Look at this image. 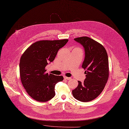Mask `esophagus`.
Here are the masks:
<instances>
[{"label": "esophagus", "instance_id": "obj_1", "mask_svg": "<svg viewBox=\"0 0 129 129\" xmlns=\"http://www.w3.org/2000/svg\"><path fill=\"white\" fill-rule=\"evenodd\" d=\"M64 78L65 79H66V80H70V79H71V77H66V76H64Z\"/></svg>", "mask_w": 129, "mask_h": 129}]
</instances>
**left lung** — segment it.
I'll return each mask as SVG.
<instances>
[{"label":"left lung","instance_id":"left-lung-1","mask_svg":"<svg viewBox=\"0 0 129 129\" xmlns=\"http://www.w3.org/2000/svg\"><path fill=\"white\" fill-rule=\"evenodd\" d=\"M74 40L85 50L82 67L86 77L83 83L78 81V86L72 90L74 97L82 102L97 98L103 91L109 77V62L107 51L103 45L87 37Z\"/></svg>","mask_w":129,"mask_h":129}]
</instances>
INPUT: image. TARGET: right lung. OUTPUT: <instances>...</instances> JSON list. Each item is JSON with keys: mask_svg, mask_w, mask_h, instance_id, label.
<instances>
[{"mask_svg": "<svg viewBox=\"0 0 129 129\" xmlns=\"http://www.w3.org/2000/svg\"><path fill=\"white\" fill-rule=\"evenodd\" d=\"M69 40H42L31 45L20 60L22 84L29 95L40 102H46L55 96L56 84L63 80L62 76L46 73L45 67L55 59L58 51Z\"/></svg>", "mask_w": 129, "mask_h": 129, "instance_id": "add662e5", "label": "right lung"}]
</instances>
